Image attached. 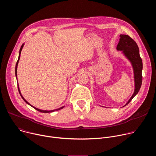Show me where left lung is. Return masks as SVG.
Here are the masks:
<instances>
[{
	"mask_svg": "<svg viewBox=\"0 0 156 156\" xmlns=\"http://www.w3.org/2000/svg\"><path fill=\"white\" fill-rule=\"evenodd\" d=\"M120 37L117 49L122 51L125 57L130 61L133 69L135 78V91L127 103L124 105L125 106L138 94L141 88L143 80V62L136 42L126 34H120Z\"/></svg>",
	"mask_w": 156,
	"mask_h": 156,
	"instance_id": "1",
	"label": "left lung"
}]
</instances>
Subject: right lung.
<instances>
[{"label":"right lung","instance_id":"obj_1","mask_svg":"<svg viewBox=\"0 0 156 156\" xmlns=\"http://www.w3.org/2000/svg\"><path fill=\"white\" fill-rule=\"evenodd\" d=\"M23 46H24V44H23L21 45V48H20V52H19V56H18V60H17V62H16V66H15V76H16V78H17V74H16V72H17V66H18V62H19V60H20V54H21V50H22V49H23ZM18 91H19V93H20V96H21V97L22 98V99H23V100H24V101L27 103V104H28V105H31V107H33L34 108H35L36 110H37V111H39V112H42V113H49V112H54V111H55V110H60V109H62V108H63V107H64V106H63V107H60V108H57V109H55V110H41V109H39V108H36V107H34V106H33V105H31L30 103H28L25 99V98L22 96V95H21V92H20V88H19V86H18Z\"/></svg>","mask_w":156,"mask_h":156}]
</instances>
